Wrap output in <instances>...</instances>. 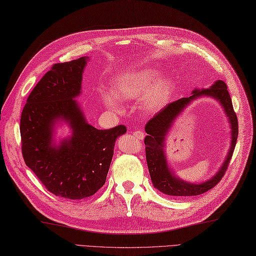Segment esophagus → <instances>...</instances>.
I'll use <instances>...</instances> for the list:
<instances>
[{"mask_svg": "<svg viewBox=\"0 0 256 256\" xmlns=\"http://www.w3.org/2000/svg\"><path fill=\"white\" fill-rule=\"evenodd\" d=\"M134 136L138 140H143V139H144V136H145V134H144L143 131H140V130H136V131H134Z\"/></svg>", "mask_w": 256, "mask_h": 256, "instance_id": "esophagus-1", "label": "esophagus"}]
</instances>
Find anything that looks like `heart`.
Masks as SVG:
<instances>
[{
    "label": "heart",
    "mask_w": 256,
    "mask_h": 256,
    "mask_svg": "<svg viewBox=\"0 0 256 256\" xmlns=\"http://www.w3.org/2000/svg\"><path fill=\"white\" fill-rule=\"evenodd\" d=\"M160 73L152 70L131 73L116 82L114 92L122 100H140L152 91L148 96L146 108L150 111H155L168 101L174 88V82L170 80L160 82ZM104 101L106 104L113 110L120 108L118 101L113 94H106Z\"/></svg>",
    "instance_id": "heart-1"
}]
</instances>
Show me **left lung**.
I'll return each instance as SVG.
<instances>
[{"label": "left lung", "instance_id": "1", "mask_svg": "<svg viewBox=\"0 0 256 256\" xmlns=\"http://www.w3.org/2000/svg\"><path fill=\"white\" fill-rule=\"evenodd\" d=\"M200 95L213 96L224 106L232 124V146L222 168L216 176L204 184H192L182 182L170 172L163 154V140L176 115L192 98ZM145 131L148 134L144 139L145 156H146L152 182H153L155 188L164 194L170 196H197L204 194L206 192L216 186V184L223 178L227 168H228L238 138V118L234 111L230 96L227 90V85L223 80H218L210 88L202 89V90H194L190 96L169 103L168 106L162 108L153 118L148 122L145 125Z\"/></svg>", "mask_w": 256, "mask_h": 256}]
</instances>
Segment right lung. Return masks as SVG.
<instances>
[{"label":"right lung","mask_w":256,"mask_h":256,"mask_svg":"<svg viewBox=\"0 0 256 256\" xmlns=\"http://www.w3.org/2000/svg\"><path fill=\"white\" fill-rule=\"evenodd\" d=\"M86 58L54 64L26 99L20 118L22 152L48 192L71 200L94 195L106 183L117 138L124 125L98 130L86 122L73 98L80 92ZM64 119L72 138L59 147L52 142V124Z\"/></svg>","instance_id":"add662e5"}]
</instances>
